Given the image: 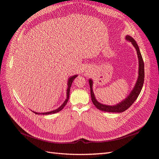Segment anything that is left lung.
Wrapping results in <instances>:
<instances>
[{
	"instance_id": "1",
	"label": "left lung",
	"mask_w": 159,
	"mask_h": 159,
	"mask_svg": "<svg viewBox=\"0 0 159 159\" xmlns=\"http://www.w3.org/2000/svg\"><path fill=\"white\" fill-rule=\"evenodd\" d=\"M126 40L131 42L133 46L137 50L138 58H139V76L135 85L131 91V92L127 96L126 99H125L121 102L115 105H103L98 102L96 100L94 93L93 91V81L91 79L89 80V84L90 86V91H91V101H92L93 103L95 106L97 107L98 109L103 111L106 112H111V113H122L125 111L127 110L129 107H131L133 103L135 102V100L137 99L139 95L140 94L141 91L142 89L143 83H144V78H145V70H144V62L143 57L141 54V52L139 50V48L137 44L136 41L134 40L132 37L130 36H126Z\"/></svg>"
}]
</instances>
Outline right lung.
I'll return each mask as SVG.
<instances>
[{
  "mask_svg": "<svg viewBox=\"0 0 159 159\" xmlns=\"http://www.w3.org/2000/svg\"><path fill=\"white\" fill-rule=\"evenodd\" d=\"M78 76V75H73L70 77V78L68 79V89H67V98L65 100V102L63 103V104H62L61 106L60 107H58L57 109L54 110V111H49V112H45V113H37V112H35V111H33L34 113L37 114V115H49V114H53V113H57L63 109L65 105H66L67 102H68V99H69V97H70V88H71V85L72 84V82H73L74 80L76 78V77Z\"/></svg>",
  "mask_w": 159,
  "mask_h": 159,
  "instance_id": "1",
  "label": "right lung"
}]
</instances>
